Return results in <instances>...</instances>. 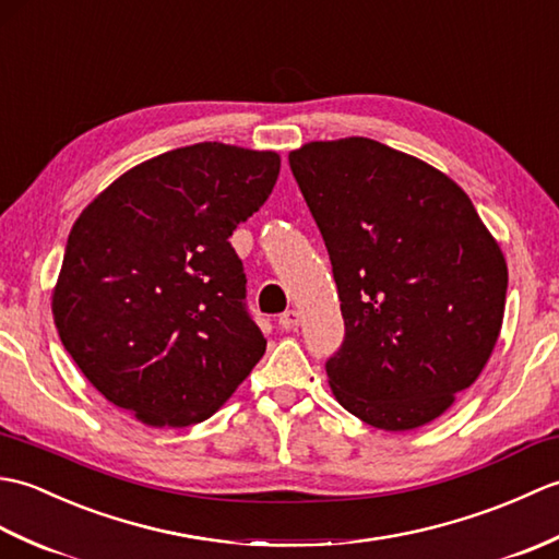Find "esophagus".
Returning <instances> with one entry per match:
<instances>
[{"label":"esophagus","instance_id":"34e87169","mask_svg":"<svg viewBox=\"0 0 559 559\" xmlns=\"http://www.w3.org/2000/svg\"><path fill=\"white\" fill-rule=\"evenodd\" d=\"M278 324H281L283 331H295V329H298V324H300V312H295V310L283 312L278 317Z\"/></svg>","mask_w":559,"mask_h":559}]
</instances>
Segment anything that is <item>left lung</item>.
<instances>
[{"mask_svg":"<svg viewBox=\"0 0 559 559\" xmlns=\"http://www.w3.org/2000/svg\"><path fill=\"white\" fill-rule=\"evenodd\" d=\"M288 163L324 237L346 324L326 360L336 401L389 432L439 418L500 336V247L454 180L379 141H312Z\"/></svg>","mask_w":559,"mask_h":559,"instance_id":"8db88e82","label":"left lung"}]
</instances>
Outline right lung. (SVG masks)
I'll list each match as a JSON object with an SVG mask.
<instances>
[{"mask_svg": "<svg viewBox=\"0 0 559 559\" xmlns=\"http://www.w3.org/2000/svg\"><path fill=\"white\" fill-rule=\"evenodd\" d=\"M273 151L218 141L136 165L69 233L52 314L117 408L156 427L211 418L266 350L228 237L278 180Z\"/></svg>", "mask_w": 559, "mask_h": 559, "instance_id": "1", "label": "right lung"}]
</instances>
